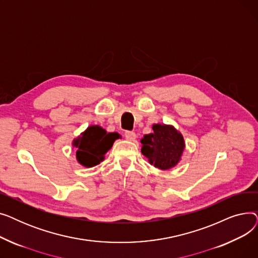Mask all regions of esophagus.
I'll use <instances>...</instances> for the list:
<instances>
[{"label": "esophagus", "instance_id": "obj_1", "mask_svg": "<svg viewBox=\"0 0 258 258\" xmlns=\"http://www.w3.org/2000/svg\"><path fill=\"white\" fill-rule=\"evenodd\" d=\"M124 136H125V138H126L127 140L134 141L135 139H136V133H135V132H131V131H126V132L124 133Z\"/></svg>", "mask_w": 258, "mask_h": 258}]
</instances>
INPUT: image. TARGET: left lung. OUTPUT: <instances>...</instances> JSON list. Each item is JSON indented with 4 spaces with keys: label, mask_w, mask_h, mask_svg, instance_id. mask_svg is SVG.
<instances>
[{
    "label": "left lung",
    "mask_w": 258,
    "mask_h": 258,
    "mask_svg": "<svg viewBox=\"0 0 258 258\" xmlns=\"http://www.w3.org/2000/svg\"><path fill=\"white\" fill-rule=\"evenodd\" d=\"M154 133L141 139L142 154L150 163L159 169L166 170L178 164L184 151L182 135L171 125L154 124Z\"/></svg>",
    "instance_id": "8db88e82"
}]
</instances>
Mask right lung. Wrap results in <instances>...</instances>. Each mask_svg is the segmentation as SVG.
I'll return each instance as SVG.
<instances>
[{"label": "right lung", "mask_w": 258, "mask_h": 258, "mask_svg": "<svg viewBox=\"0 0 258 258\" xmlns=\"http://www.w3.org/2000/svg\"><path fill=\"white\" fill-rule=\"evenodd\" d=\"M120 136L117 133H106L99 125L89 126L78 138L73 141L76 147V159L81 165L93 167L99 164L104 155Z\"/></svg>", "instance_id": "obj_1"}]
</instances>
